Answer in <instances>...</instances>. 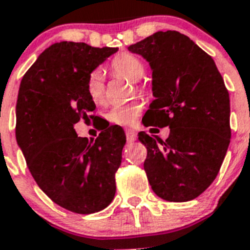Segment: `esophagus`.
<instances>
[{"label": "esophagus", "mask_w": 250, "mask_h": 250, "mask_svg": "<svg viewBox=\"0 0 250 250\" xmlns=\"http://www.w3.org/2000/svg\"><path fill=\"white\" fill-rule=\"evenodd\" d=\"M125 132H126L127 143H134L136 140V138H138V134H136V131L134 129H126Z\"/></svg>", "instance_id": "34e87169"}]
</instances>
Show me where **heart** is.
<instances>
[{"mask_svg": "<svg viewBox=\"0 0 250 250\" xmlns=\"http://www.w3.org/2000/svg\"><path fill=\"white\" fill-rule=\"evenodd\" d=\"M111 71L116 76H121L131 83H136L143 77L145 71L144 63L141 62L139 57L134 56L131 54L124 52L118 55L112 60L110 65ZM136 89L140 92H144V86L138 85ZM86 91L95 104H103L105 100V81H104L103 72L100 70H94L87 77L86 81ZM143 111V104L139 101H132L127 104H118L114 105L111 109L107 111L106 118L110 123L116 124V125H131L135 123L140 112Z\"/></svg>", "mask_w": 250, "mask_h": 250, "instance_id": "heart-1", "label": "heart"}]
</instances>
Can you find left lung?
<instances>
[{
  "label": "left lung",
  "mask_w": 250,
  "mask_h": 250,
  "mask_svg": "<svg viewBox=\"0 0 250 250\" xmlns=\"http://www.w3.org/2000/svg\"><path fill=\"white\" fill-rule=\"evenodd\" d=\"M152 70L155 100L145 126H169L165 141L139 132L152 191L167 202L195 199L214 182L230 143L229 92L214 60L178 31H158L129 46Z\"/></svg>",
  "instance_id": "1"
}]
</instances>
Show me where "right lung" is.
Masks as SVG:
<instances>
[{
  "instance_id": "add662e5",
  "label": "right lung",
  "mask_w": 250,
  "mask_h": 250,
  "mask_svg": "<svg viewBox=\"0 0 250 250\" xmlns=\"http://www.w3.org/2000/svg\"><path fill=\"white\" fill-rule=\"evenodd\" d=\"M119 48L61 41L37 57L22 77L16 104V140L31 175L54 203L77 214L105 209L116 191L115 173L126 143L120 126L94 140L75 124L94 120L89 75Z\"/></svg>"
}]
</instances>
